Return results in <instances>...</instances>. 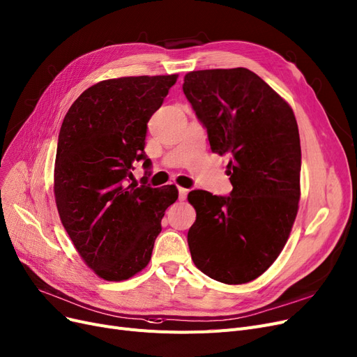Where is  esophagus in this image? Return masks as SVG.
Masks as SVG:
<instances>
[{
	"label": "esophagus",
	"instance_id": "34e87169",
	"mask_svg": "<svg viewBox=\"0 0 357 357\" xmlns=\"http://www.w3.org/2000/svg\"><path fill=\"white\" fill-rule=\"evenodd\" d=\"M188 193H189V190H188V189L178 188V199H180V201H184V199L188 197Z\"/></svg>",
	"mask_w": 357,
	"mask_h": 357
}]
</instances>
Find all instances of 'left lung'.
<instances>
[{
    "label": "left lung",
    "mask_w": 357,
    "mask_h": 357,
    "mask_svg": "<svg viewBox=\"0 0 357 357\" xmlns=\"http://www.w3.org/2000/svg\"><path fill=\"white\" fill-rule=\"evenodd\" d=\"M183 92L212 152L230 156V196L192 190L195 265L224 284L262 275L286 246L301 199L302 151L291 107L253 71H190Z\"/></svg>",
    "instance_id": "8db88e82"
}]
</instances>
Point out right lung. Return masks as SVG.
<instances>
[{"label":"right lung","instance_id":"1","mask_svg":"<svg viewBox=\"0 0 357 357\" xmlns=\"http://www.w3.org/2000/svg\"><path fill=\"white\" fill-rule=\"evenodd\" d=\"M178 75L102 80L84 91L61 124L54 167L60 220L93 273L129 280L149 261L165 209L177 201L174 184L127 186L144 160L148 121Z\"/></svg>","mask_w":357,"mask_h":357}]
</instances>
